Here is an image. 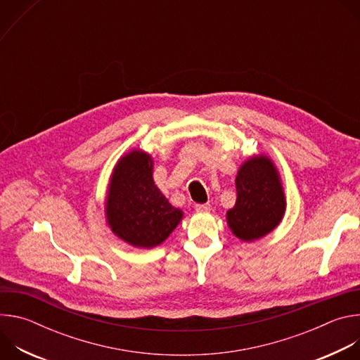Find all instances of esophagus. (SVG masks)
Here are the masks:
<instances>
[{
    "label": "esophagus",
    "mask_w": 360,
    "mask_h": 360,
    "mask_svg": "<svg viewBox=\"0 0 360 360\" xmlns=\"http://www.w3.org/2000/svg\"><path fill=\"white\" fill-rule=\"evenodd\" d=\"M195 211L196 212H211V205L210 203H196Z\"/></svg>",
    "instance_id": "34e87169"
}]
</instances>
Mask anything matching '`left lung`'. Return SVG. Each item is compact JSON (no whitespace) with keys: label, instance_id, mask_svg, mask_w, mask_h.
I'll return each instance as SVG.
<instances>
[{"label":"left lung","instance_id":"left-lung-1","mask_svg":"<svg viewBox=\"0 0 360 360\" xmlns=\"http://www.w3.org/2000/svg\"><path fill=\"white\" fill-rule=\"evenodd\" d=\"M238 198L226 211L232 233L243 240H258L274 232L286 212V196L281 174L266 153H253L236 174Z\"/></svg>","mask_w":360,"mask_h":360}]
</instances>
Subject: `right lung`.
Segmentation results:
<instances>
[{"mask_svg":"<svg viewBox=\"0 0 360 360\" xmlns=\"http://www.w3.org/2000/svg\"><path fill=\"white\" fill-rule=\"evenodd\" d=\"M105 222L134 248L150 249L168 239L184 218L153 181V158L134 148L117 161L107 186Z\"/></svg>","mask_w":360,"mask_h":360,"instance_id":"add662e5","label":"right lung"}]
</instances>
